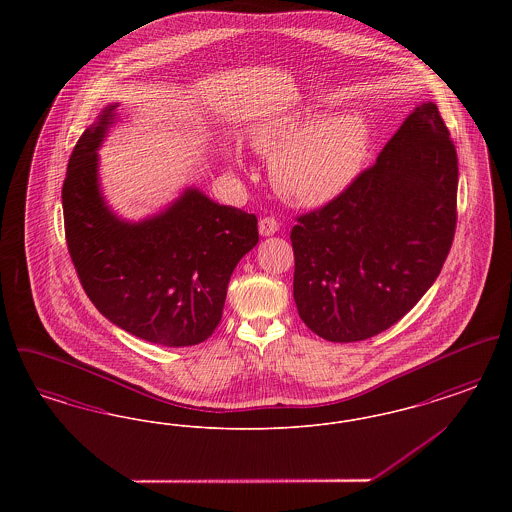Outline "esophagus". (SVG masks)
<instances>
[{"mask_svg":"<svg viewBox=\"0 0 512 512\" xmlns=\"http://www.w3.org/2000/svg\"><path fill=\"white\" fill-rule=\"evenodd\" d=\"M278 230V220L274 217H263L259 220V232L261 236H272Z\"/></svg>","mask_w":512,"mask_h":512,"instance_id":"1","label":"esophagus"}]
</instances>
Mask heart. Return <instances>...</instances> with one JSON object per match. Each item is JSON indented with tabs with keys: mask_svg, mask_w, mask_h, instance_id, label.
Returning <instances> with one entry per match:
<instances>
[{
	"mask_svg": "<svg viewBox=\"0 0 512 512\" xmlns=\"http://www.w3.org/2000/svg\"><path fill=\"white\" fill-rule=\"evenodd\" d=\"M259 151L272 155L276 190L297 205H320L340 195L363 171L370 128L357 111L322 121L317 111L278 117L251 132Z\"/></svg>",
	"mask_w": 512,
	"mask_h": 512,
	"instance_id": "obj_1",
	"label": "heart"
}]
</instances>
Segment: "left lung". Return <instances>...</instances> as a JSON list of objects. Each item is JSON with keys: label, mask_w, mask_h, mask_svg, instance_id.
<instances>
[{"label": "left lung", "mask_w": 512, "mask_h": 512, "mask_svg": "<svg viewBox=\"0 0 512 512\" xmlns=\"http://www.w3.org/2000/svg\"><path fill=\"white\" fill-rule=\"evenodd\" d=\"M459 159L436 103H422L374 165L295 217L293 299L328 341L368 340L436 282L457 228Z\"/></svg>", "instance_id": "obj_1"}]
</instances>
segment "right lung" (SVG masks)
<instances>
[{"label": "right lung", "instance_id": "add662e5", "mask_svg": "<svg viewBox=\"0 0 512 512\" xmlns=\"http://www.w3.org/2000/svg\"><path fill=\"white\" fill-rule=\"evenodd\" d=\"M115 105L82 132L63 180L65 240L99 313L142 340L186 347L219 326L230 276L259 242L257 217L188 190L140 224L115 219L98 188V149Z\"/></svg>", "mask_w": 512, "mask_h": 512}]
</instances>
